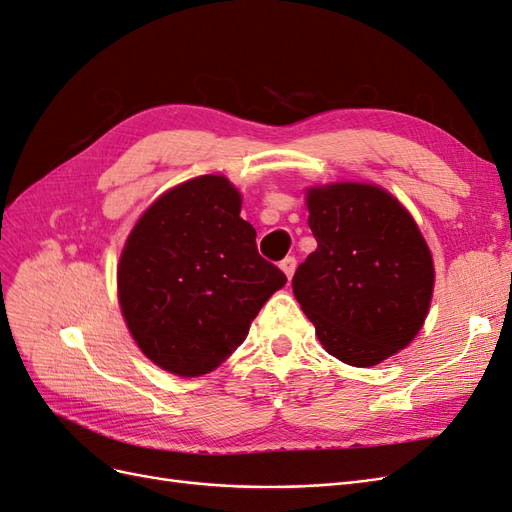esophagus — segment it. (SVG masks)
Returning <instances> with one entry per match:
<instances>
[{"label": "esophagus", "instance_id": "34e87169", "mask_svg": "<svg viewBox=\"0 0 512 512\" xmlns=\"http://www.w3.org/2000/svg\"><path fill=\"white\" fill-rule=\"evenodd\" d=\"M280 269L288 275V277H292V273H294V269H297V258L294 256H288V258H284L282 262H280Z\"/></svg>", "mask_w": 512, "mask_h": 512}]
</instances>
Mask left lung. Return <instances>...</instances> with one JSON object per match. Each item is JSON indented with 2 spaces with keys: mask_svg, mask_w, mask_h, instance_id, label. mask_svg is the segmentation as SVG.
<instances>
[{
  "mask_svg": "<svg viewBox=\"0 0 512 512\" xmlns=\"http://www.w3.org/2000/svg\"><path fill=\"white\" fill-rule=\"evenodd\" d=\"M316 252L292 292L335 359L371 367L406 348L433 292L429 247L412 215L376 185L335 183L307 194Z\"/></svg>",
  "mask_w": 512,
  "mask_h": 512,
  "instance_id": "left-lung-1",
  "label": "left lung"
}]
</instances>
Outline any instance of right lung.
<instances>
[{"label": "right lung", "mask_w": 512, "mask_h": 512, "mask_svg": "<svg viewBox=\"0 0 512 512\" xmlns=\"http://www.w3.org/2000/svg\"><path fill=\"white\" fill-rule=\"evenodd\" d=\"M239 213L226 177H196L160 196L123 247V318L138 348L170 374L194 378L222 365L286 284Z\"/></svg>", "instance_id": "obj_1"}]
</instances>
